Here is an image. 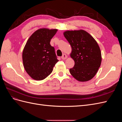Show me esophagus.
Instances as JSON below:
<instances>
[{"instance_id":"1","label":"esophagus","mask_w":122,"mask_h":122,"mask_svg":"<svg viewBox=\"0 0 122 122\" xmlns=\"http://www.w3.org/2000/svg\"><path fill=\"white\" fill-rule=\"evenodd\" d=\"M61 58L62 59V60H65V59L67 58V55H66V54H63V55H62V56L61 57Z\"/></svg>"}]
</instances>
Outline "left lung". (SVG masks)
Wrapping results in <instances>:
<instances>
[{
  "label": "left lung",
  "instance_id": "left-lung-1",
  "mask_svg": "<svg viewBox=\"0 0 122 122\" xmlns=\"http://www.w3.org/2000/svg\"><path fill=\"white\" fill-rule=\"evenodd\" d=\"M72 47L71 57L75 61L70 72L79 81H87L96 74L101 63V53L93 36L83 30L64 33Z\"/></svg>",
  "mask_w": 122,
  "mask_h": 122
}]
</instances>
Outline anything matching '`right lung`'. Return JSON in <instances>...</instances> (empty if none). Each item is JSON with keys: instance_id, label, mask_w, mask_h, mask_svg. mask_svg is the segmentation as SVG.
I'll list each match as a JSON object with an SVG mask.
<instances>
[{"instance_id": "right-lung-1", "label": "right lung", "mask_w": 122, "mask_h": 122, "mask_svg": "<svg viewBox=\"0 0 122 122\" xmlns=\"http://www.w3.org/2000/svg\"><path fill=\"white\" fill-rule=\"evenodd\" d=\"M57 31L56 29H39L27 40L23 51V63L25 71L32 79L46 78L58 62L54 48L50 44Z\"/></svg>"}]
</instances>
